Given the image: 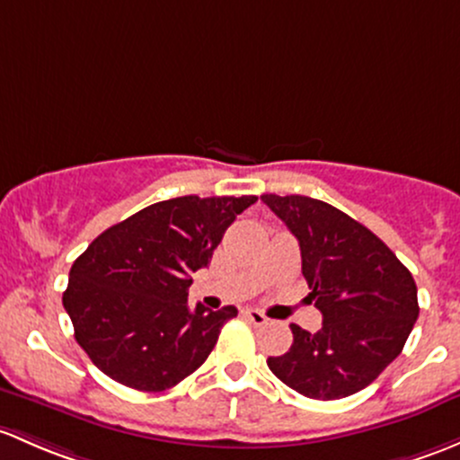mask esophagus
Returning <instances> with one entry per match:
<instances>
[{"label":"esophagus","mask_w":460,"mask_h":460,"mask_svg":"<svg viewBox=\"0 0 460 460\" xmlns=\"http://www.w3.org/2000/svg\"><path fill=\"white\" fill-rule=\"evenodd\" d=\"M244 317L249 319V322L253 323V326H264V323L269 322V317L264 315L262 311H258V308H246V311H244Z\"/></svg>","instance_id":"1"}]
</instances>
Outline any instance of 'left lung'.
<instances>
[{"mask_svg": "<svg viewBox=\"0 0 460 460\" xmlns=\"http://www.w3.org/2000/svg\"><path fill=\"white\" fill-rule=\"evenodd\" d=\"M264 205L297 238L308 297L322 311L311 335L291 323L293 346L269 357L270 372L308 399H344L401 355L419 317L417 284L370 229L328 202L264 193Z\"/></svg>", "mask_w": 460, "mask_h": 460, "instance_id": "obj_1", "label": "left lung"}]
</instances>
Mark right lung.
<instances>
[{
	"mask_svg": "<svg viewBox=\"0 0 460 460\" xmlns=\"http://www.w3.org/2000/svg\"><path fill=\"white\" fill-rule=\"evenodd\" d=\"M255 196H181L105 229L70 269L64 308L76 344L110 379L163 393L200 368L235 306L190 308L191 273L211 262Z\"/></svg>",
	"mask_w": 460,
	"mask_h": 460,
	"instance_id": "right-lung-1",
	"label": "right lung"
}]
</instances>
